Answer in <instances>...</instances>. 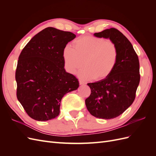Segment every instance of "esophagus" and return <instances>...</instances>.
<instances>
[{
	"label": "esophagus",
	"mask_w": 156,
	"mask_h": 156,
	"mask_svg": "<svg viewBox=\"0 0 156 156\" xmlns=\"http://www.w3.org/2000/svg\"><path fill=\"white\" fill-rule=\"evenodd\" d=\"M79 84H86L85 83V82H84L83 81H82V80H79Z\"/></svg>",
	"instance_id": "1"
}]
</instances>
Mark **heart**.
<instances>
[{
	"mask_svg": "<svg viewBox=\"0 0 156 156\" xmlns=\"http://www.w3.org/2000/svg\"><path fill=\"white\" fill-rule=\"evenodd\" d=\"M62 57L66 70L72 74L79 72L82 79H105L114 71L119 60V50L114 42L93 36H83L73 42V48L65 47Z\"/></svg>",
	"mask_w": 156,
	"mask_h": 156,
	"instance_id": "1",
	"label": "heart"
}]
</instances>
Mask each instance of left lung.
<instances>
[{
    "instance_id": "8db88e82",
    "label": "left lung",
    "mask_w": 156,
    "mask_h": 156,
    "mask_svg": "<svg viewBox=\"0 0 156 156\" xmlns=\"http://www.w3.org/2000/svg\"><path fill=\"white\" fill-rule=\"evenodd\" d=\"M114 42L119 50V60L114 71L105 79L88 83L91 94L85 100L90 114L108 120L122 114L135 98L140 82L139 61L128 39L115 28L94 33Z\"/></svg>"
}]
</instances>
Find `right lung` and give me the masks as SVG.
Listing matches in <instances>:
<instances>
[{
    "label": "right lung",
    "mask_w": 156,
    "mask_h": 156,
    "mask_svg": "<svg viewBox=\"0 0 156 156\" xmlns=\"http://www.w3.org/2000/svg\"><path fill=\"white\" fill-rule=\"evenodd\" d=\"M76 37L48 27L29 41L19 56L17 98L30 118L48 121L58 116L62 98L79 87L78 79L66 72L62 51Z\"/></svg>",
    "instance_id": "obj_1"
}]
</instances>
